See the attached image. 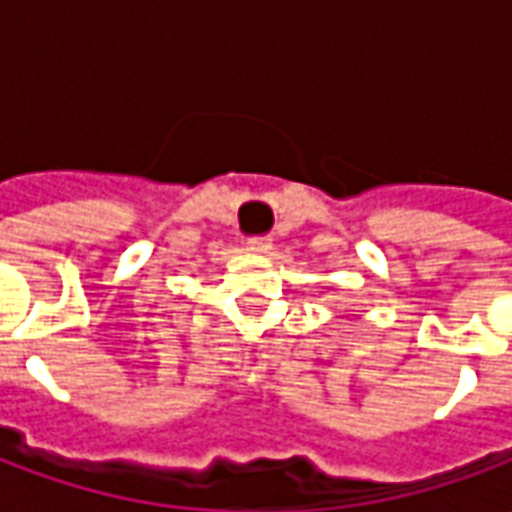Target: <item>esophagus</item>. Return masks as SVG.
Masks as SVG:
<instances>
[{"label":"esophagus","instance_id":"esophagus-1","mask_svg":"<svg viewBox=\"0 0 512 512\" xmlns=\"http://www.w3.org/2000/svg\"><path fill=\"white\" fill-rule=\"evenodd\" d=\"M271 238H249V241H246V249H249V252H255V255H268V252H271Z\"/></svg>","mask_w":512,"mask_h":512}]
</instances>
